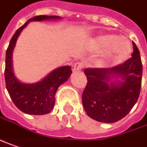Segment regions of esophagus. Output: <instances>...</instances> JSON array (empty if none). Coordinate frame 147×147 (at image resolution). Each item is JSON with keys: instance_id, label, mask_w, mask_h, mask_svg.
<instances>
[{"instance_id": "34e87169", "label": "esophagus", "mask_w": 147, "mask_h": 147, "mask_svg": "<svg viewBox=\"0 0 147 147\" xmlns=\"http://www.w3.org/2000/svg\"><path fill=\"white\" fill-rule=\"evenodd\" d=\"M84 67V64L81 63V62H76L73 67V71L74 72H79Z\"/></svg>"}]
</instances>
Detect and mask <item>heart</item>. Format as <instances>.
<instances>
[{
    "mask_svg": "<svg viewBox=\"0 0 147 147\" xmlns=\"http://www.w3.org/2000/svg\"><path fill=\"white\" fill-rule=\"evenodd\" d=\"M90 47L97 52H103V57L107 64L122 62L130 55L132 50L128 38L113 34L95 37L90 42Z\"/></svg>",
    "mask_w": 147,
    "mask_h": 147,
    "instance_id": "1",
    "label": "heart"
}]
</instances>
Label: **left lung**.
Masks as SVG:
<instances>
[{"label":"left lung","instance_id":"left-lung-1","mask_svg":"<svg viewBox=\"0 0 147 147\" xmlns=\"http://www.w3.org/2000/svg\"><path fill=\"white\" fill-rule=\"evenodd\" d=\"M131 57L112 68H87V85L82 104L87 115L98 122L113 123L123 118L137 103L142 85L140 52L132 42Z\"/></svg>","mask_w":147,"mask_h":147}]
</instances>
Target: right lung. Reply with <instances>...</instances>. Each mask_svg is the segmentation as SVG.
<instances>
[{"label": "right lung", "instance_id": "1", "mask_svg": "<svg viewBox=\"0 0 147 147\" xmlns=\"http://www.w3.org/2000/svg\"><path fill=\"white\" fill-rule=\"evenodd\" d=\"M56 16H38L29 20L16 30L5 53V80L7 91L15 105L24 113L32 115L49 113L55 105V94L61 84L65 83L72 73L70 66L57 67L36 83L27 84L19 80L15 76L12 64V54L16 41L29 22L42 20H59Z\"/></svg>", "mask_w": 147, "mask_h": 147}]
</instances>
